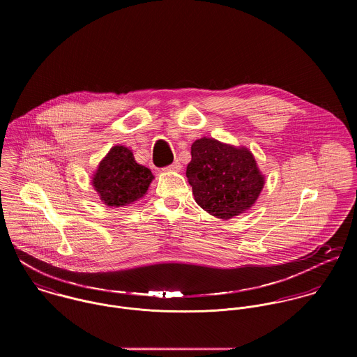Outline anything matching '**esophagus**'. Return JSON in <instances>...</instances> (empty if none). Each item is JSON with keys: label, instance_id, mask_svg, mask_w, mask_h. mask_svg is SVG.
Masks as SVG:
<instances>
[{"label": "esophagus", "instance_id": "esophagus-1", "mask_svg": "<svg viewBox=\"0 0 357 357\" xmlns=\"http://www.w3.org/2000/svg\"><path fill=\"white\" fill-rule=\"evenodd\" d=\"M167 170H172V172H180L181 170V163L178 160H174L173 163H170L167 167Z\"/></svg>", "mask_w": 357, "mask_h": 357}]
</instances>
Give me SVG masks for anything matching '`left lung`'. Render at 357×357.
<instances>
[{"mask_svg":"<svg viewBox=\"0 0 357 357\" xmlns=\"http://www.w3.org/2000/svg\"><path fill=\"white\" fill-rule=\"evenodd\" d=\"M187 178L197 204L217 218L228 220L252 207L262 187L255 156L214 139H199L191 147Z\"/></svg>","mask_w":357,"mask_h":357,"instance_id":"1","label":"left lung"}]
</instances>
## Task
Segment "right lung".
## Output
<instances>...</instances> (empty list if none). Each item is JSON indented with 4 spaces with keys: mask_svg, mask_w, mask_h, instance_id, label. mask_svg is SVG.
<instances>
[{
    "mask_svg": "<svg viewBox=\"0 0 357 357\" xmlns=\"http://www.w3.org/2000/svg\"><path fill=\"white\" fill-rule=\"evenodd\" d=\"M151 170L139 165L130 150L115 146L93 177V187L107 206H126L142 198L153 181Z\"/></svg>",
    "mask_w": 357,
    "mask_h": 357,
    "instance_id": "add662e5",
    "label": "right lung"
}]
</instances>
